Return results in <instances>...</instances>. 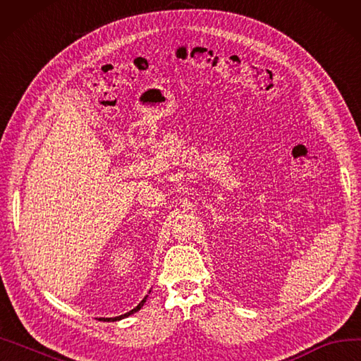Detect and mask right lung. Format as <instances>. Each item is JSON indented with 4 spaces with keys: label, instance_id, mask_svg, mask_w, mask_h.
<instances>
[{
    "label": "right lung",
    "instance_id": "add662e5",
    "mask_svg": "<svg viewBox=\"0 0 361 361\" xmlns=\"http://www.w3.org/2000/svg\"><path fill=\"white\" fill-rule=\"evenodd\" d=\"M147 300V296H145L138 305H136L133 310H130L129 313H126V314H121V316H116V317H100L99 320H108V322H115V320H121V319H124V317H128V316H130V314H133V313H136V311L138 310H141L142 308V305H144V302Z\"/></svg>",
    "mask_w": 361,
    "mask_h": 361
}]
</instances>
